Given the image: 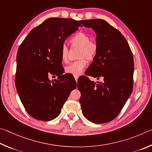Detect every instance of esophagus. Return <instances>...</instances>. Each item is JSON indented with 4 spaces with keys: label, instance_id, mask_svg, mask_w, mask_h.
I'll list each match as a JSON object with an SVG mask.
<instances>
[{
    "label": "esophagus",
    "instance_id": "obj_1",
    "mask_svg": "<svg viewBox=\"0 0 152 152\" xmlns=\"http://www.w3.org/2000/svg\"><path fill=\"white\" fill-rule=\"evenodd\" d=\"M74 77H75V81L77 82V79H78L79 77L77 75H74Z\"/></svg>",
    "mask_w": 152,
    "mask_h": 152
}]
</instances>
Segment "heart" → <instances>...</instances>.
<instances>
[{"instance_id": "1", "label": "heart", "mask_w": 152, "mask_h": 152, "mask_svg": "<svg viewBox=\"0 0 152 152\" xmlns=\"http://www.w3.org/2000/svg\"><path fill=\"white\" fill-rule=\"evenodd\" d=\"M90 37L84 33L79 32L71 37L69 40L73 47H80L78 57L81 59L72 62L65 68V72L73 75H81L87 65V61L84 58L89 61H92L95 57L97 53V45L95 42H93ZM69 50L65 45H63L61 48L60 57L63 63H66L68 61Z\"/></svg>"}]
</instances>
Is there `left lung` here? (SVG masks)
<instances>
[{"mask_svg":"<svg viewBox=\"0 0 152 152\" xmlns=\"http://www.w3.org/2000/svg\"><path fill=\"white\" fill-rule=\"evenodd\" d=\"M81 23L97 35V55L86 74L103 79L97 83L86 76L78 79L82 112L93 123H107L118 115L132 94L134 58L123 34L105 20L97 18Z\"/></svg>","mask_w":152,"mask_h":152,"instance_id":"8db88e82","label":"left lung"}]
</instances>
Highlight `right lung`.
<instances>
[{"mask_svg":"<svg viewBox=\"0 0 152 152\" xmlns=\"http://www.w3.org/2000/svg\"><path fill=\"white\" fill-rule=\"evenodd\" d=\"M81 22L48 18L34 28L18 48L16 88L26 111L34 119L50 121L57 118L76 88L74 77L63 75L60 50L65 39L82 26ZM52 75L58 78L50 80Z\"/></svg>","mask_w":152,"mask_h":152,"instance_id":"obj_1","label":"right lung"}]
</instances>
